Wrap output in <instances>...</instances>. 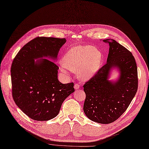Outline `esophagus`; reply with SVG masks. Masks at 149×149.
I'll return each mask as SVG.
<instances>
[{
  "label": "esophagus",
  "mask_w": 149,
  "mask_h": 149,
  "mask_svg": "<svg viewBox=\"0 0 149 149\" xmlns=\"http://www.w3.org/2000/svg\"><path fill=\"white\" fill-rule=\"evenodd\" d=\"M80 84H75V85H74V88H75V90H78V89L79 88H80Z\"/></svg>",
  "instance_id": "34e87169"
}]
</instances>
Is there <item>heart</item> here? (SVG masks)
Returning <instances> with one entry per match:
<instances>
[{
	"label": "heart",
	"instance_id": "b5f03b06",
	"mask_svg": "<svg viewBox=\"0 0 149 149\" xmlns=\"http://www.w3.org/2000/svg\"><path fill=\"white\" fill-rule=\"evenodd\" d=\"M102 54L91 45H79L71 48L64 55L61 70L65 74L68 70L78 72L81 79L90 78L100 68Z\"/></svg>",
	"mask_w": 149,
	"mask_h": 149
}]
</instances>
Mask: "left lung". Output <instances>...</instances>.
I'll return each instance as SVG.
<instances>
[{
    "instance_id": "1",
    "label": "left lung",
    "mask_w": 149,
    "mask_h": 149,
    "mask_svg": "<svg viewBox=\"0 0 149 149\" xmlns=\"http://www.w3.org/2000/svg\"><path fill=\"white\" fill-rule=\"evenodd\" d=\"M103 42L109 45L107 63L84 85V111L93 122L108 124L127 109L137 92L138 79L135 59L128 49L111 38ZM113 67L118 68L120 73L115 82L108 80Z\"/></svg>"
}]
</instances>
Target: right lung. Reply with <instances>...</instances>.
Wrapping results in <instances>:
<instances>
[{
	"label": "right lung",
	"instance_id": "1",
	"mask_svg": "<svg viewBox=\"0 0 149 149\" xmlns=\"http://www.w3.org/2000/svg\"><path fill=\"white\" fill-rule=\"evenodd\" d=\"M65 38L38 37L23 47L11 67L12 96L17 106L29 118L47 121L57 116L63 101L75 90L74 83L58 79L56 59Z\"/></svg>",
	"mask_w": 149,
	"mask_h": 149
}]
</instances>
